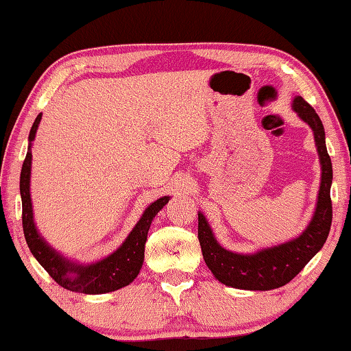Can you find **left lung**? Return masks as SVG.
Returning <instances> with one entry per match:
<instances>
[{
    "mask_svg": "<svg viewBox=\"0 0 351 351\" xmlns=\"http://www.w3.org/2000/svg\"><path fill=\"white\" fill-rule=\"evenodd\" d=\"M293 110L311 127L316 141L322 169L316 210L310 224L297 239L254 254H235L219 246L206 217L199 212L198 240L204 261L215 278L228 287L251 291H269L283 287L293 280L305 268L308 261L322 249L330 234L332 219L330 198L332 167L325 145V130L317 112L304 97H294Z\"/></svg>",
    "mask_w": 351,
    "mask_h": 351,
    "instance_id": "1",
    "label": "left lung"
}]
</instances>
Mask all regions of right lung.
<instances>
[{"label": "right lung", "instance_id": "1", "mask_svg": "<svg viewBox=\"0 0 351 351\" xmlns=\"http://www.w3.org/2000/svg\"><path fill=\"white\" fill-rule=\"evenodd\" d=\"M41 114L35 119L29 133V147L21 167L20 193L23 204V230L29 249L38 263L43 266L47 274L64 289L83 294H104L121 289L132 283L138 277L144 263L145 241L150 224L156 213L169 203L170 197H162L147 207L132 232L122 243V246L110 254L108 257L91 265L74 263L58 254L38 234L34 223L32 203H31V164H32V141L37 133Z\"/></svg>", "mask_w": 351, "mask_h": 351}]
</instances>
